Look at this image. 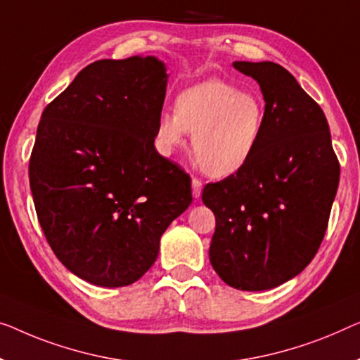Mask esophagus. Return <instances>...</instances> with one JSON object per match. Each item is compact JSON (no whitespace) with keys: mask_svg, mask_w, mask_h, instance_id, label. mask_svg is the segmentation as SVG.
I'll return each mask as SVG.
<instances>
[{"mask_svg":"<svg viewBox=\"0 0 360 360\" xmlns=\"http://www.w3.org/2000/svg\"><path fill=\"white\" fill-rule=\"evenodd\" d=\"M202 186H203V184H202L200 179H197V178L192 179V194H194L195 198L200 197V194H202Z\"/></svg>","mask_w":360,"mask_h":360,"instance_id":"34e87169","label":"esophagus"}]
</instances>
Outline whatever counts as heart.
<instances>
[{
    "mask_svg": "<svg viewBox=\"0 0 360 360\" xmlns=\"http://www.w3.org/2000/svg\"><path fill=\"white\" fill-rule=\"evenodd\" d=\"M265 124V105L254 92H244L221 79L186 89L176 98V111L160 112L157 143L169 155L192 136V155L210 178H226L248 165L259 148Z\"/></svg>",
    "mask_w": 360,
    "mask_h": 360,
    "instance_id": "b5f03b06",
    "label": "heart"
}]
</instances>
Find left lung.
I'll return each instance as SVG.
<instances>
[{"label": "left lung", "instance_id": "8db88e82", "mask_svg": "<svg viewBox=\"0 0 360 360\" xmlns=\"http://www.w3.org/2000/svg\"><path fill=\"white\" fill-rule=\"evenodd\" d=\"M259 82L265 124L250 162L208 182L214 213L213 270L231 288L264 291L291 280L317 254L333 205L340 162L317 101L280 64L234 61Z\"/></svg>", "mask_w": 360, "mask_h": 360}]
</instances>
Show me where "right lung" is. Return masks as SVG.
I'll list each match as a JSON object with an SVG mask.
<instances>
[{
    "instance_id": "right-lung-1",
    "label": "right lung",
    "mask_w": 360,
    "mask_h": 360,
    "mask_svg": "<svg viewBox=\"0 0 360 360\" xmlns=\"http://www.w3.org/2000/svg\"><path fill=\"white\" fill-rule=\"evenodd\" d=\"M166 92L157 58L100 60L43 110L29 162L43 234L96 286L147 273L160 238L191 205V176L155 150Z\"/></svg>"
}]
</instances>
